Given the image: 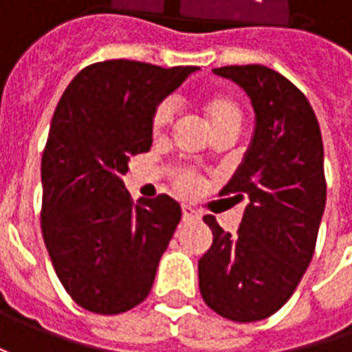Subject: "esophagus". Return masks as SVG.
<instances>
[{"instance_id": "1", "label": "esophagus", "mask_w": 352, "mask_h": 352, "mask_svg": "<svg viewBox=\"0 0 352 352\" xmlns=\"http://www.w3.org/2000/svg\"><path fill=\"white\" fill-rule=\"evenodd\" d=\"M182 219L184 221H197V219H199V211H196L194 208H190V206H184Z\"/></svg>"}]
</instances>
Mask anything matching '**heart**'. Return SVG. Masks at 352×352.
<instances>
[{"label": "heart", "mask_w": 352, "mask_h": 352, "mask_svg": "<svg viewBox=\"0 0 352 352\" xmlns=\"http://www.w3.org/2000/svg\"><path fill=\"white\" fill-rule=\"evenodd\" d=\"M201 111L210 123L211 131L215 133V137L225 135V133H239V129L243 125L245 119V107L229 91H208L199 98ZM176 117V107L172 100H162L156 103L151 116V131L155 137H162L170 125L174 123ZM172 182L174 188L184 194V196H192L201 188V176L196 170L192 168H176L172 172Z\"/></svg>", "instance_id": "obj_1"}]
</instances>
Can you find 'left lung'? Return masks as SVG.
I'll return each instance as SVG.
<instances>
[{"label":"left lung","instance_id":"obj_1","mask_svg":"<svg viewBox=\"0 0 352 352\" xmlns=\"http://www.w3.org/2000/svg\"><path fill=\"white\" fill-rule=\"evenodd\" d=\"M250 96L256 129L245 162L221 196L249 199L235 235L206 215L213 243L197 263L204 302L249 323L276 314L311 263L327 184L318 117L302 89L261 64L223 66Z\"/></svg>","mask_w":352,"mask_h":352}]
</instances>
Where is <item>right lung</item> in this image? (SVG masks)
<instances>
[{
  "instance_id": "1",
  "label": "right lung",
  "mask_w": 352,
  "mask_h": 352,
  "mask_svg": "<svg viewBox=\"0 0 352 352\" xmlns=\"http://www.w3.org/2000/svg\"><path fill=\"white\" fill-rule=\"evenodd\" d=\"M194 70L96 62L56 105L41 162V229L62 286L88 311L123 314L153 288L182 210L166 194L135 204L121 178L153 144L156 103Z\"/></svg>"
}]
</instances>
